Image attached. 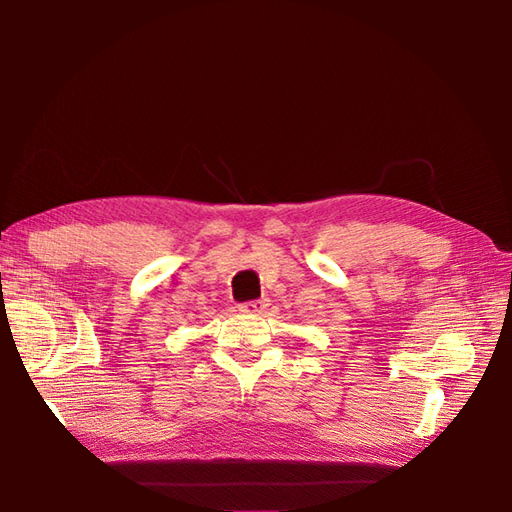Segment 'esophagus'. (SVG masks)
Masks as SVG:
<instances>
[{
  "label": "esophagus",
  "mask_w": 512,
  "mask_h": 512,
  "mask_svg": "<svg viewBox=\"0 0 512 512\" xmlns=\"http://www.w3.org/2000/svg\"><path fill=\"white\" fill-rule=\"evenodd\" d=\"M267 307H269L267 299H254V301H245L239 305V309L245 314H262Z\"/></svg>",
  "instance_id": "34e87169"
}]
</instances>
